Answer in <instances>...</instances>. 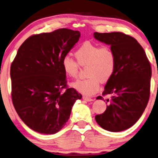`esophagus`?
<instances>
[{
    "instance_id": "obj_1",
    "label": "esophagus",
    "mask_w": 158,
    "mask_h": 158,
    "mask_svg": "<svg viewBox=\"0 0 158 158\" xmlns=\"http://www.w3.org/2000/svg\"><path fill=\"white\" fill-rule=\"evenodd\" d=\"M83 99L85 101H87V102H91V101L93 100L92 98H91V97H89L87 96H83Z\"/></svg>"
}]
</instances>
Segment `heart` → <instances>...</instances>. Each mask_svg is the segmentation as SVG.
Segmentation results:
<instances>
[{"label":"heart","instance_id":"b5f03b06","mask_svg":"<svg viewBox=\"0 0 158 158\" xmlns=\"http://www.w3.org/2000/svg\"><path fill=\"white\" fill-rule=\"evenodd\" d=\"M77 61L69 56L62 58L61 66L66 75L75 78L79 73V65L86 67L88 78L78 80L73 86L85 95L95 94L101 83H106L112 77L116 68V56L109 46H100L92 42H83L75 52Z\"/></svg>","mask_w":158,"mask_h":158}]
</instances>
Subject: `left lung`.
I'll list each match as a JSON object with an SVG mask.
<instances>
[{
	"mask_svg": "<svg viewBox=\"0 0 158 158\" xmlns=\"http://www.w3.org/2000/svg\"><path fill=\"white\" fill-rule=\"evenodd\" d=\"M96 40L110 44L116 56V68L102 95L111 94L103 114L96 115L97 124L110 132L131 127L144 111L150 96L152 67L138 41L122 32L94 33ZM97 99L102 100L99 96Z\"/></svg>",
	"mask_w": 158,
	"mask_h": 158,
	"instance_id": "8db88e82",
	"label": "left lung"
}]
</instances>
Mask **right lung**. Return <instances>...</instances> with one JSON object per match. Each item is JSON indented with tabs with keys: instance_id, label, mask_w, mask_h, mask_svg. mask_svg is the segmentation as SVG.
Returning <instances> with one entry per match:
<instances>
[{
	"instance_id": "add662e5",
	"label": "right lung",
	"mask_w": 158,
	"mask_h": 158,
	"mask_svg": "<svg viewBox=\"0 0 158 158\" xmlns=\"http://www.w3.org/2000/svg\"><path fill=\"white\" fill-rule=\"evenodd\" d=\"M80 36L78 31L68 28L32 35L21 44L11 63L14 107L23 122L37 133L60 131L69 120L74 103L82 98L68 87L61 66L62 58Z\"/></svg>"
}]
</instances>
